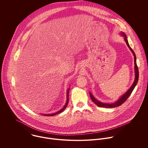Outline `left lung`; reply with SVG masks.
Segmentation results:
<instances>
[{"label": "left lung", "mask_w": 148, "mask_h": 148, "mask_svg": "<svg viewBox=\"0 0 148 148\" xmlns=\"http://www.w3.org/2000/svg\"><path fill=\"white\" fill-rule=\"evenodd\" d=\"M121 35L123 36H124V40L125 41V42L127 43V47L129 48V49H130V51L132 52L133 55H134V70H135V79H134V82L133 83V84L130 86V88L129 89V90L127 91V92L124 94L120 99L119 100H118L116 102H115L114 103H112V104H108V103H103L101 102H100L99 101H98L97 100H96L93 96L92 95V94L89 92V95H90V97L92 99V100L93 101L94 103H95V104H96L97 106L99 107H104V108H115V107H117L119 106H121V104H123L126 100L129 97V96L131 95L132 92H133L134 88H135L136 85L137 84L138 80V76H139V73H138V66L137 65L136 63V56L135 55V53L134 52V51H133V49L131 48V47H130L127 40V36L124 33V32H121Z\"/></svg>", "instance_id": "8db88e82"}]
</instances>
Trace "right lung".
I'll use <instances>...</instances> for the list:
<instances>
[{
    "label": "right lung",
    "mask_w": 148,
    "mask_h": 148,
    "mask_svg": "<svg viewBox=\"0 0 148 148\" xmlns=\"http://www.w3.org/2000/svg\"><path fill=\"white\" fill-rule=\"evenodd\" d=\"M69 89H68V90H67V100H66V104H65V105L64 106L63 108L61 109V110H60L59 111H58V112H56V113H52V114H42V115H44V116H55V115H56L57 114H58V113H60V112H62V111H63L66 108V107L67 106V105H68V101H69V97H68V94H69Z\"/></svg>",
    "instance_id": "obj_1"
}]
</instances>
